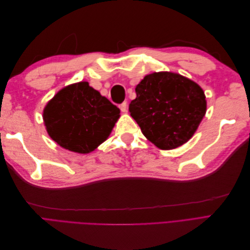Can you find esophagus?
<instances>
[{"mask_svg": "<svg viewBox=\"0 0 250 250\" xmlns=\"http://www.w3.org/2000/svg\"><path fill=\"white\" fill-rule=\"evenodd\" d=\"M120 109H121V111L122 112H126L127 111V108H128V104H127V102H123L122 104L120 105Z\"/></svg>", "mask_w": 250, "mask_h": 250, "instance_id": "34e87169", "label": "esophagus"}]
</instances>
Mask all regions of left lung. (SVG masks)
<instances>
[{"label": "left lung", "instance_id": "obj_1", "mask_svg": "<svg viewBox=\"0 0 250 250\" xmlns=\"http://www.w3.org/2000/svg\"><path fill=\"white\" fill-rule=\"evenodd\" d=\"M130 116L146 139L162 150L175 149L190 140L207 112L203 89L173 72L146 75L135 86Z\"/></svg>", "mask_w": 250, "mask_h": 250}]
</instances>
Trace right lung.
<instances>
[{
	"instance_id": "obj_1",
	"label": "right lung",
	"mask_w": 250,
	"mask_h": 250,
	"mask_svg": "<svg viewBox=\"0 0 250 250\" xmlns=\"http://www.w3.org/2000/svg\"><path fill=\"white\" fill-rule=\"evenodd\" d=\"M120 118V109L89 86L87 81L66 85L46 104L43 124L60 147L87 154L106 141Z\"/></svg>"
}]
</instances>
